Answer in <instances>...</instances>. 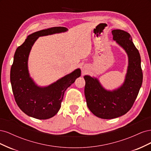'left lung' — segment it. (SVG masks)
Masks as SVG:
<instances>
[{"instance_id":"1","label":"left lung","mask_w":151,"mask_h":151,"mask_svg":"<svg viewBox=\"0 0 151 151\" xmlns=\"http://www.w3.org/2000/svg\"><path fill=\"white\" fill-rule=\"evenodd\" d=\"M113 40L125 50L128 67L125 81L118 88L107 90L96 77L86 75L84 94L89 110L103 119H112L125 115L131 109L142 84L141 59L130 35L121 29L111 31Z\"/></svg>"}]
</instances>
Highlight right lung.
I'll list each match as a JSON object with an SVG mask.
<instances>
[{"label":"right lung","instance_id":"obj_1","mask_svg":"<svg viewBox=\"0 0 151 151\" xmlns=\"http://www.w3.org/2000/svg\"><path fill=\"white\" fill-rule=\"evenodd\" d=\"M67 31L65 27H53L36 31L28 36L16 50L10 74L12 92L17 106L31 117L46 120L55 115L61 107L65 90L81 76V69L77 68L49 86L42 87L29 75L28 58L37 39Z\"/></svg>","mask_w":151,"mask_h":151}]
</instances>
